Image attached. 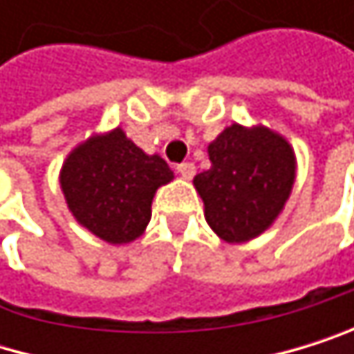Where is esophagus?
<instances>
[{"label":"esophagus","instance_id":"1","mask_svg":"<svg viewBox=\"0 0 354 354\" xmlns=\"http://www.w3.org/2000/svg\"><path fill=\"white\" fill-rule=\"evenodd\" d=\"M176 169H178V174L183 176V178H187V180H191L193 176H195V165L193 163H180V165H176Z\"/></svg>","mask_w":354,"mask_h":354}]
</instances>
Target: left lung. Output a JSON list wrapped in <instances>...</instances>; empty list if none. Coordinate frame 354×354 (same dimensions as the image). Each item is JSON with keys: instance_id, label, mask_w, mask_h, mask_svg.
Wrapping results in <instances>:
<instances>
[{"instance_id": "8db88e82", "label": "left lung", "mask_w": 354, "mask_h": 354, "mask_svg": "<svg viewBox=\"0 0 354 354\" xmlns=\"http://www.w3.org/2000/svg\"><path fill=\"white\" fill-rule=\"evenodd\" d=\"M210 169L195 176L206 221L225 242H246L274 223L295 180V155L278 133L227 127L210 146Z\"/></svg>"}]
</instances>
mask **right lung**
I'll use <instances>...</instances> for the list:
<instances>
[{
	"label": "right lung",
	"mask_w": 354,
	"mask_h": 354,
	"mask_svg": "<svg viewBox=\"0 0 354 354\" xmlns=\"http://www.w3.org/2000/svg\"><path fill=\"white\" fill-rule=\"evenodd\" d=\"M174 178L159 155H146L123 129L95 136L67 157L61 189L72 214L91 234L127 244L151 221L155 191Z\"/></svg>",
	"instance_id": "1"
}]
</instances>
